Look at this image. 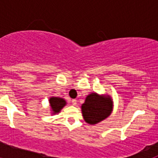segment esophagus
Wrapping results in <instances>:
<instances>
[{
	"label": "esophagus",
	"mask_w": 158,
	"mask_h": 158,
	"mask_svg": "<svg viewBox=\"0 0 158 158\" xmlns=\"http://www.w3.org/2000/svg\"><path fill=\"white\" fill-rule=\"evenodd\" d=\"M77 100H75V99H74V100H72V104H73V105H76V104H77Z\"/></svg>",
	"instance_id": "obj_1"
}]
</instances>
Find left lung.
<instances>
[{"instance_id": "1", "label": "left lung", "mask_w": 158, "mask_h": 158, "mask_svg": "<svg viewBox=\"0 0 158 158\" xmlns=\"http://www.w3.org/2000/svg\"><path fill=\"white\" fill-rule=\"evenodd\" d=\"M85 122L96 124L108 117L112 111V101L109 96L104 97L96 93L89 94L81 106Z\"/></svg>"}]
</instances>
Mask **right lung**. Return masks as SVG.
<instances>
[{"label":"right lung","instance_id":"right-lung-1","mask_svg":"<svg viewBox=\"0 0 158 158\" xmlns=\"http://www.w3.org/2000/svg\"><path fill=\"white\" fill-rule=\"evenodd\" d=\"M65 100L59 97H51L50 99V104L54 114L58 113L62 107L65 105Z\"/></svg>","mask_w":158,"mask_h":158}]
</instances>
